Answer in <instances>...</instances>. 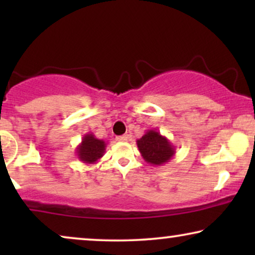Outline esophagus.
I'll list each match as a JSON object with an SVG mask.
<instances>
[{
    "label": "esophagus",
    "instance_id": "obj_1",
    "mask_svg": "<svg viewBox=\"0 0 255 255\" xmlns=\"http://www.w3.org/2000/svg\"><path fill=\"white\" fill-rule=\"evenodd\" d=\"M118 141H128V134H123V135H120V137L116 138Z\"/></svg>",
    "mask_w": 255,
    "mask_h": 255
}]
</instances>
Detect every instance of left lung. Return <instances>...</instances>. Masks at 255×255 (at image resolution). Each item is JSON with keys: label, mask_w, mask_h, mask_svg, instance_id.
Listing matches in <instances>:
<instances>
[{"label": "left lung", "mask_w": 255, "mask_h": 255, "mask_svg": "<svg viewBox=\"0 0 255 255\" xmlns=\"http://www.w3.org/2000/svg\"><path fill=\"white\" fill-rule=\"evenodd\" d=\"M137 146L145 161L152 166H162L175 154V146L156 130L146 131Z\"/></svg>", "instance_id": "1"}]
</instances>
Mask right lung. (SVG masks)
<instances>
[{
	"instance_id": "add662e5",
	"label": "right lung",
	"mask_w": 255,
	"mask_h": 255,
	"mask_svg": "<svg viewBox=\"0 0 255 255\" xmlns=\"http://www.w3.org/2000/svg\"><path fill=\"white\" fill-rule=\"evenodd\" d=\"M107 144L102 139L96 138L93 133L83 135L82 141L76 147V156L83 163H96L104 155Z\"/></svg>"
}]
</instances>
